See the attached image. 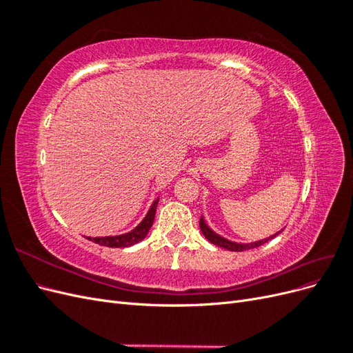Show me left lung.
Returning <instances> with one entry per match:
<instances>
[{
  "label": "left lung",
  "instance_id": "1",
  "mask_svg": "<svg viewBox=\"0 0 353 353\" xmlns=\"http://www.w3.org/2000/svg\"><path fill=\"white\" fill-rule=\"evenodd\" d=\"M200 230L203 232V236H205L212 244L218 245V248H222V249H227V250H231V252H243V250H249V249H254V248H259V245L265 244L266 241H270L271 239H274L275 236H279V234L281 231H279L276 234H274V236L268 237V239H263V240H259V241H254V243H236V241H230L227 239L221 237L219 234H216L215 231H212L209 228L208 223L205 222V219H203V216L200 218Z\"/></svg>",
  "mask_w": 353,
  "mask_h": 353
}]
</instances>
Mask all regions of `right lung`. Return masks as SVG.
Masks as SVG:
<instances>
[{"label":"right lung","mask_w":353,"mask_h":353,"mask_svg":"<svg viewBox=\"0 0 353 353\" xmlns=\"http://www.w3.org/2000/svg\"><path fill=\"white\" fill-rule=\"evenodd\" d=\"M157 203H159V199H156L153 201V205H152L150 210L147 212L145 218L140 223H138V225L132 231L121 234V236H105V237H92V239L87 237V239L90 241L100 244V245H105V248H130V245L145 239L148 231H150L153 222H154Z\"/></svg>","instance_id":"add662e5"}]
</instances>
